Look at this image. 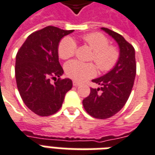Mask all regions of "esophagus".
<instances>
[{
    "instance_id": "1",
    "label": "esophagus",
    "mask_w": 155,
    "mask_h": 155,
    "mask_svg": "<svg viewBox=\"0 0 155 155\" xmlns=\"http://www.w3.org/2000/svg\"><path fill=\"white\" fill-rule=\"evenodd\" d=\"M73 85H74V86H75V87H77V86H79V85H80V83H79V82H77V81H73Z\"/></svg>"
}]
</instances>
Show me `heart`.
Instances as JSON below:
<instances>
[{"label": "heart", "mask_w": 155, "mask_h": 155, "mask_svg": "<svg viewBox=\"0 0 155 155\" xmlns=\"http://www.w3.org/2000/svg\"><path fill=\"white\" fill-rule=\"evenodd\" d=\"M83 41L91 47L93 52L92 60L99 70L107 72L112 70L119 60L120 53L117 48L109 45L110 42L101 33H91L83 36ZM76 51V43L71 37L62 39L59 44L58 54L63 60L71 58ZM68 77L76 81H84L96 74V69L91 63H83L79 61H71L64 66Z\"/></svg>", "instance_id": "heart-1"}]
</instances>
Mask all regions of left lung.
<instances>
[{
  "mask_svg": "<svg viewBox=\"0 0 155 155\" xmlns=\"http://www.w3.org/2000/svg\"><path fill=\"white\" fill-rule=\"evenodd\" d=\"M101 30L116 41L120 56L112 70L92 80L101 87L91 88V94L83 101V106L90 115L103 120L117 114L128 101L136 74V62L133 45L116 32L104 27Z\"/></svg>",
  "mask_w": 155,
  "mask_h": 155,
  "instance_id": "8db88e82",
  "label": "left lung"
}]
</instances>
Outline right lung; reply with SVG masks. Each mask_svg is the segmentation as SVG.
I'll return each instance as SVG.
<instances>
[{"mask_svg": "<svg viewBox=\"0 0 155 155\" xmlns=\"http://www.w3.org/2000/svg\"><path fill=\"white\" fill-rule=\"evenodd\" d=\"M73 31L51 25L45 27L29 35L16 54L15 73L19 93L25 105L40 116L56 113L72 88L71 79H60L64 71L59 62L58 47L61 39ZM51 78L56 80L54 84Z\"/></svg>", "mask_w": 155, "mask_h": 155, "instance_id": "add662e5", "label": "right lung"}]
</instances>
